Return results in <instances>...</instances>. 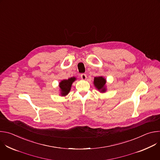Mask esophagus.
Returning <instances> with one entry per match:
<instances>
[{
    "label": "esophagus",
    "instance_id": "obj_1",
    "mask_svg": "<svg viewBox=\"0 0 160 160\" xmlns=\"http://www.w3.org/2000/svg\"><path fill=\"white\" fill-rule=\"evenodd\" d=\"M81 78L82 79V80H86V78H87V75H85V74H84V73H82V74H81Z\"/></svg>",
    "mask_w": 160,
    "mask_h": 160
}]
</instances>
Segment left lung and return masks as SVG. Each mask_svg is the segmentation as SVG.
Wrapping results in <instances>:
<instances>
[{"label":"left lung","instance_id":"1","mask_svg":"<svg viewBox=\"0 0 160 160\" xmlns=\"http://www.w3.org/2000/svg\"><path fill=\"white\" fill-rule=\"evenodd\" d=\"M106 79L102 76H99L94 77V87L98 90L101 93H104L106 92Z\"/></svg>","mask_w":160,"mask_h":160}]
</instances>
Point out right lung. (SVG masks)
I'll return each mask as SVG.
<instances>
[{
  "mask_svg": "<svg viewBox=\"0 0 160 160\" xmlns=\"http://www.w3.org/2000/svg\"><path fill=\"white\" fill-rule=\"evenodd\" d=\"M77 80V78L75 77L69 78L67 80H62L59 83V87L61 96H67L71 90L72 85L73 83Z\"/></svg>",
  "mask_w": 160,
  "mask_h": 160,
  "instance_id": "right-lung-1",
  "label": "right lung"
}]
</instances>
